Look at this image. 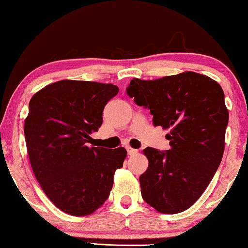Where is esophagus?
<instances>
[{
    "mask_svg": "<svg viewBox=\"0 0 248 248\" xmlns=\"http://www.w3.org/2000/svg\"><path fill=\"white\" fill-rule=\"evenodd\" d=\"M127 152H128V155H136L138 153V151L137 149H134V148H131V147H127Z\"/></svg>",
    "mask_w": 248,
    "mask_h": 248,
    "instance_id": "obj_1",
    "label": "esophagus"
}]
</instances>
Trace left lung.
Instances as JSON below:
<instances>
[{
    "instance_id": "1",
    "label": "left lung",
    "mask_w": 248,
    "mask_h": 248,
    "mask_svg": "<svg viewBox=\"0 0 248 248\" xmlns=\"http://www.w3.org/2000/svg\"><path fill=\"white\" fill-rule=\"evenodd\" d=\"M127 94L151 111L155 127L170 130L169 151H144L149 164L139 177L142 199L162 214L186 210L220 165L229 117L224 91L208 76L186 72L155 81L134 78Z\"/></svg>"
}]
</instances>
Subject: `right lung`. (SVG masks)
I'll return each mask as SVG.
<instances>
[{
  "label": "right lung",
  "instance_id": "1",
  "mask_svg": "<svg viewBox=\"0 0 248 248\" xmlns=\"http://www.w3.org/2000/svg\"><path fill=\"white\" fill-rule=\"evenodd\" d=\"M118 92L113 84L62 79L31 97L24 123L31 167L44 192L66 214L88 216L100 208L124 165V147L88 146Z\"/></svg>",
  "mask_w": 248,
  "mask_h": 248
}]
</instances>
